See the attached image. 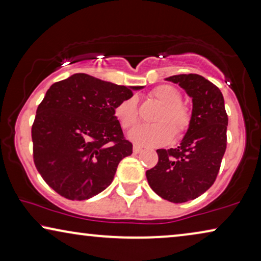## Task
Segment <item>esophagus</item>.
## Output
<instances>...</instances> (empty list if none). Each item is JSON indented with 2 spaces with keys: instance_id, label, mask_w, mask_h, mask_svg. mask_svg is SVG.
<instances>
[{
  "instance_id": "1",
  "label": "esophagus",
  "mask_w": 261,
  "mask_h": 261,
  "mask_svg": "<svg viewBox=\"0 0 261 261\" xmlns=\"http://www.w3.org/2000/svg\"><path fill=\"white\" fill-rule=\"evenodd\" d=\"M142 150H143V149H142L139 145H134V152H135V153H139V152L142 151Z\"/></svg>"
}]
</instances>
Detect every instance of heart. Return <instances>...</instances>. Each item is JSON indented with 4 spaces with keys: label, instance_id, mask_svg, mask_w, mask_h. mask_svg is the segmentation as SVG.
Returning a JSON list of instances; mask_svg holds the SVG:
<instances>
[{
    "label": "heart",
    "instance_id": "heart-1",
    "mask_svg": "<svg viewBox=\"0 0 261 261\" xmlns=\"http://www.w3.org/2000/svg\"><path fill=\"white\" fill-rule=\"evenodd\" d=\"M162 109L157 113L153 125H141L129 134L132 142L143 146H159L169 143L174 137H181L192 123V111L183 104L182 95L175 86L160 85L150 92ZM115 117L120 126L130 130L138 123L137 99L130 97L119 101L115 108Z\"/></svg>",
    "mask_w": 261,
    "mask_h": 261
}]
</instances>
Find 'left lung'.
Wrapping results in <instances>:
<instances>
[{
  "mask_svg": "<svg viewBox=\"0 0 261 261\" xmlns=\"http://www.w3.org/2000/svg\"><path fill=\"white\" fill-rule=\"evenodd\" d=\"M166 80L178 84L192 98V123L179 146L157 150L159 162L146 170V178L157 195L182 203L202 195L215 182L226 151L228 117L221 91L202 75Z\"/></svg>",
  "mask_w": 261,
  "mask_h": 261,
  "instance_id": "1",
  "label": "left lung"
}]
</instances>
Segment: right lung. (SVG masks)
<instances>
[{
	"label": "right lung",
	"mask_w": 261,
	"mask_h": 261,
	"mask_svg": "<svg viewBox=\"0 0 261 261\" xmlns=\"http://www.w3.org/2000/svg\"><path fill=\"white\" fill-rule=\"evenodd\" d=\"M141 89L85 73L49 87L36 110L32 139L35 167L50 188L82 201L111 185L120 161L132 153L113 111Z\"/></svg>",
	"instance_id": "right-lung-1"
}]
</instances>
